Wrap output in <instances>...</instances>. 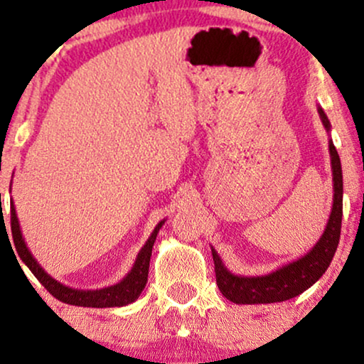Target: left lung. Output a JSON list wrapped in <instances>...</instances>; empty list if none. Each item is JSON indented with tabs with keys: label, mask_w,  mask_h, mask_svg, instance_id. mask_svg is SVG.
<instances>
[{
	"label": "left lung",
	"mask_w": 364,
	"mask_h": 364,
	"mask_svg": "<svg viewBox=\"0 0 364 364\" xmlns=\"http://www.w3.org/2000/svg\"><path fill=\"white\" fill-rule=\"evenodd\" d=\"M321 121L325 128L330 129V123L325 112L320 109ZM330 157H332L333 174V205L330 214L327 229L318 243L310 253L304 255L299 260L282 267L277 272L262 277H237L225 270L219 255L212 250L215 265V282L224 298L237 304H260V303H281L286 299L301 294L308 287L313 286L325 270L328 269L333 255L341 240L342 224V168L341 159L336 147L330 141Z\"/></svg>",
	"instance_id": "8db88e82"
}]
</instances>
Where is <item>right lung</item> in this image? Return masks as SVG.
I'll list each match as a JSON object with an SVG mask.
<instances>
[{
	"label": "right lung",
	"mask_w": 364,
	"mask_h": 364,
	"mask_svg": "<svg viewBox=\"0 0 364 364\" xmlns=\"http://www.w3.org/2000/svg\"><path fill=\"white\" fill-rule=\"evenodd\" d=\"M11 236H14V243L16 248V253L22 258V262L28 267L32 274L36 275L37 281L48 289L56 299L66 303V304H75V306H87V308H112V306H124V304L133 303L140 296V292L144 291L145 284H147L149 277V263H150V255H152V246L156 241L159 229L162 228L164 220L157 224V228L154 229L152 236L149 237V241L145 243L141 252L136 257L135 265H133L132 272L123 279L116 286L107 287V289H99V291H78L72 289V287H66L54 279L49 277L48 274L41 269V265L34 260L31 252L25 246V241L20 232L18 219H16L15 207L11 203Z\"/></svg>",
	"instance_id": "1"
}]
</instances>
